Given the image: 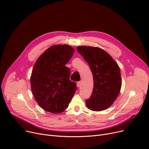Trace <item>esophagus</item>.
<instances>
[{"label": "esophagus", "mask_w": 149, "mask_h": 149, "mask_svg": "<svg viewBox=\"0 0 149 149\" xmlns=\"http://www.w3.org/2000/svg\"><path fill=\"white\" fill-rule=\"evenodd\" d=\"M81 82L80 81H79V82H77V86L78 87V88H80V86H81Z\"/></svg>", "instance_id": "obj_1"}]
</instances>
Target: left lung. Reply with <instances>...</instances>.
<instances>
[{
    "mask_svg": "<svg viewBox=\"0 0 149 149\" xmlns=\"http://www.w3.org/2000/svg\"><path fill=\"white\" fill-rule=\"evenodd\" d=\"M77 49L89 64L94 81L92 95L86 104L93 111L106 110L113 103L121 91L119 66L107 52L98 47L80 46Z\"/></svg>",
    "mask_w": 149,
    "mask_h": 149,
    "instance_id": "1",
    "label": "left lung"
}]
</instances>
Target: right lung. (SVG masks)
Returning <instances> with one entry per match:
<instances>
[{"label": "right lung", "instance_id": "obj_1", "mask_svg": "<svg viewBox=\"0 0 149 149\" xmlns=\"http://www.w3.org/2000/svg\"><path fill=\"white\" fill-rule=\"evenodd\" d=\"M74 49L68 45L51 46L38 58L31 76V88L38 104L43 110L59 113L68 108L77 89L70 80L66 64Z\"/></svg>", "mask_w": 149, "mask_h": 149}]
</instances>
